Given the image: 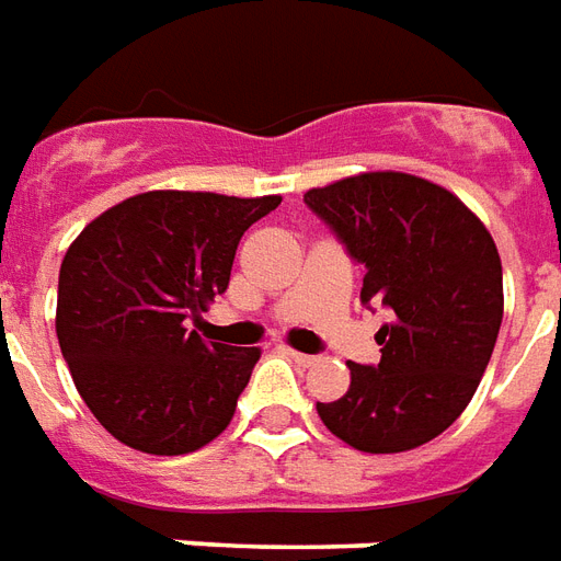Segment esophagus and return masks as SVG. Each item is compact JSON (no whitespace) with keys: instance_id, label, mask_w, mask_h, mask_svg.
Masks as SVG:
<instances>
[{"instance_id":"esophagus-1","label":"esophagus","mask_w":561,"mask_h":561,"mask_svg":"<svg viewBox=\"0 0 561 561\" xmlns=\"http://www.w3.org/2000/svg\"><path fill=\"white\" fill-rule=\"evenodd\" d=\"M285 354L291 356L294 363H300V365H312L318 356L314 354H302V351H294V347H285Z\"/></svg>"}]
</instances>
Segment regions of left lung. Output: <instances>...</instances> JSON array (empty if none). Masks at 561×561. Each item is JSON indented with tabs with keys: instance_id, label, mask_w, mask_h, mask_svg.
Wrapping results in <instances>:
<instances>
[{
	"instance_id": "1",
	"label": "left lung",
	"mask_w": 561,
	"mask_h": 561,
	"mask_svg": "<svg viewBox=\"0 0 561 561\" xmlns=\"http://www.w3.org/2000/svg\"><path fill=\"white\" fill-rule=\"evenodd\" d=\"M302 202L363 264V302L392 321L380 363L351 368V389L318 404L347 446L416 449L449 428L479 389L502 323V264L491 231L449 190L404 172H365Z\"/></svg>"
}]
</instances>
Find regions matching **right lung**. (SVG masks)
<instances>
[{
    "mask_svg": "<svg viewBox=\"0 0 561 561\" xmlns=\"http://www.w3.org/2000/svg\"><path fill=\"white\" fill-rule=\"evenodd\" d=\"M279 202L153 190L70 243L56 309L61 356L124 446L186 455L228 428L261 351L205 342L190 323L228 288L243 231Z\"/></svg>",
    "mask_w": 561,
    "mask_h": 561,
    "instance_id": "add662e5",
    "label": "right lung"
}]
</instances>
